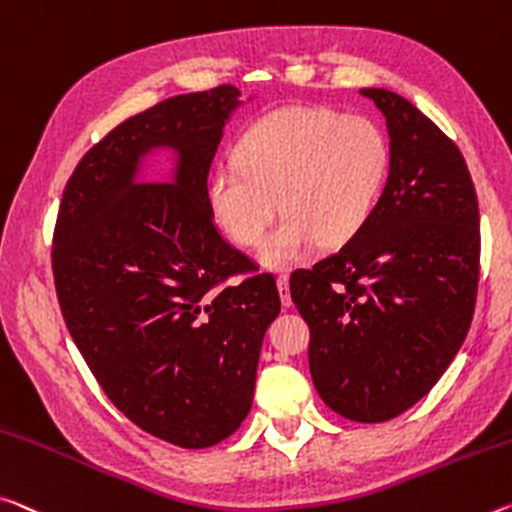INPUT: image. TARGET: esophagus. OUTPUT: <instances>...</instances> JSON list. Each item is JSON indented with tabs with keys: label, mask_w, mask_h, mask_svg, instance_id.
Wrapping results in <instances>:
<instances>
[{
	"label": "esophagus",
	"mask_w": 512,
	"mask_h": 512,
	"mask_svg": "<svg viewBox=\"0 0 512 512\" xmlns=\"http://www.w3.org/2000/svg\"><path fill=\"white\" fill-rule=\"evenodd\" d=\"M278 291H280L282 305L289 307L291 305V291H289V278H287V275H280V278H278Z\"/></svg>",
	"instance_id": "1"
}]
</instances>
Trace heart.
<instances>
[{
    "instance_id": "b5f03b06",
    "label": "heart",
    "mask_w": 512,
    "mask_h": 512,
    "mask_svg": "<svg viewBox=\"0 0 512 512\" xmlns=\"http://www.w3.org/2000/svg\"><path fill=\"white\" fill-rule=\"evenodd\" d=\"M392 150L387 134L367 116L328 107H282L248 125L237 161L209 182V207L223 232L259 259L289 269L316 241L344 246L367 227L383 198Z\"/></svg>"
}]
</instances>
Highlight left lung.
<instances>
[{"mask_svg":"<svg viewBox=\"0 0 512 512\" xmlns=\"http://www.w3.org/2000/svg\"><path fill=\"white\" fill-rule=\"evenodd\" d=\"M385 113L392 168L380 205L342 250L291 273L323 403L360 424L431 392L472 326L481 227L458 145L415 104L362 88Z\"/></svg>","mask_w":512,"mask_h":512,"instance_id":"1","label":"left lung"}]
</instances>
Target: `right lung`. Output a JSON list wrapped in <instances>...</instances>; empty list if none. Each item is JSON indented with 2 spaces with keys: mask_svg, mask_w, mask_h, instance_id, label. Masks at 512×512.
Returning <instances> with one entry per match:
<instances>
[{
  "mask_svg": "<svg viewBox=\"0 0 512 512\" xmlns=\"http://www.w3.org/2000/svg\"><path fill=\"white\" fill-rule=\"evenodd\" d=\"M239 95L232 84L175 95L113 127L72 170L54 225L56 298L81 358L132 424L182 449L241 426L280 312L273 275L250 271L209 207V168ZM154 144L181 152L175 183L135 173Z\"/></svg>",
  "mask_w": 512,
  "mask_h": 512,
  "instance_id": "add662e5",
  "label": "right lung"
}]
</instances>
